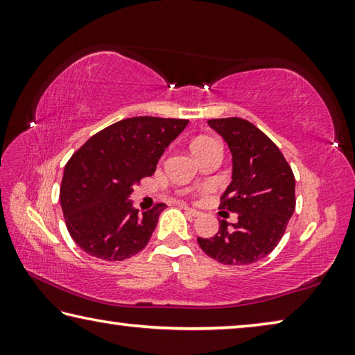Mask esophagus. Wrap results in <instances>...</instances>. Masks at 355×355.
<instances>
[{
    "label": "esophagus",
    "mask_w": 355,
    "mask_h": 355,
    "mask_svg": "<svg viewBox=\"0 0 355 355\" xmlns=\"http://www.w3.org/2000/svg\"><path fill=\"white\" fill-rule=\"evenodd\" d=\"M182 208L184 209V211L186 213H188V214H191V216H194V218H196V216H199L200 214V211H199V209H194V208H191V207H188V205H182Z\"/></svg>",
    "instance_id": "obj_1"
}]
</instances>
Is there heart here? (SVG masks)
I'll use <instances>...</instances> for the list:
<instances>
[{
    "label": "heart",
    "instance_id": "obj_1",
    "mask_svg": "<svg viewBox=\"0 0 355 355\" xmlns=\"http://www.w3.org/2000/svg\"><path fill=\"white\" fill-rule=\"evenodd\" d=\"M211 146H219V142L213 139V137H197V139L192 142V152H196V150H200V148H205V147H211Z\"/></svg>",
    "mask_w": 355,
    "mask_h": 355
}]
</instances>
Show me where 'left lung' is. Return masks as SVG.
I'll use <instances>...</instances> for the list:
<instances>
[{
  "label": "left lung",
  "mask_w": 355,
  "mask_h": 355,
  "mask_svg": "<svg viewBox=\"0 0 355 355\" xmlns=\"http://www.w3.org/2000/svg\"><path fill=\"white\" fill-rule=\"evenodd\" d=\"M208 125L232 152V183L219 208L238 214L236 224L219 220L213 238H197L202 250L230 266L255 263L277 248L296 208V180L279 147L249 120L211 119Z\"/></svg>",
  "instance_id": "obj_1"
}]
</instances>
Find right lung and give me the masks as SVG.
I'll list each match as a JSON object with an SVG mask.
<instances>
[{
  "instance_id": "add662e5",
  "label": "right lung",
  "mask_w": 355,
  "mask_h": 355,
  "mask_svg": "<svg viewBox=\"0 0 355 355\" xmlns=\"http://www.w3.org/2000/svg\"><path fill=\"white\" fill-rule=\"evenodd\" d=\"M189 120L131 117L98 131L71 155L61 207L73 241L95 258L122 261L146 248L166 203L139 214L128 197L153 175L167 146Z\"/></svg>"
}]
</instances>
